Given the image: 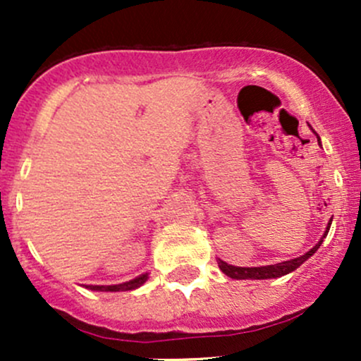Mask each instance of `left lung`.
I'll return each mask as SVG.
<instances>
[{
	"label": "left lung",
	"mask_w": 361,
	"mask_h": 361,
	"mask_svg": "<svg viewBox=\"0 0 361 361\" xmlns=\"http://www.w3.org/2000/svg\"><path fill=\"white\" fill-rule=\"evenodd\" d=\"M330 225H332V220H330V224H329V227H326V232H325V234H323V238H326V234H329ZM323 238L319 239L318 245H316L312 250H309L307 253H304V255H302V257H298V258H292V260L281 262V264L264 265V267H235V265H228L227 262H224V260H220V258H218V267L221 269V272H224V274H227L228 278H232V279H271V278H281V276L288 274V272H292L297 267H300V265L304 264V262L307 260L309 257H312V255H314L316 251H318L319 246H322Z\"/></svg>",
	"instance_id": "8db88e82"
}]
</instances>
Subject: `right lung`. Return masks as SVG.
Here are the masks:
<instances>
[{
	"label": "right lung",
	"mask_w": 361,
	"mask_h": 361,
	"mask_svg": "<svg viewBox=\"0 0 361 361\" xmlns=\"http://www.w3.org/2000/svg\"><path fill=\"white\" fill-rule=\"evenodd\" d=\"M148 279V274H141L137 278L130 279V281L122 283V285H110V286H99V285H89L87 288L94 290V292H127V290H136L143 285Z\"/></svg>",
	"instance_id": "obj_1"
}]
</instances>
